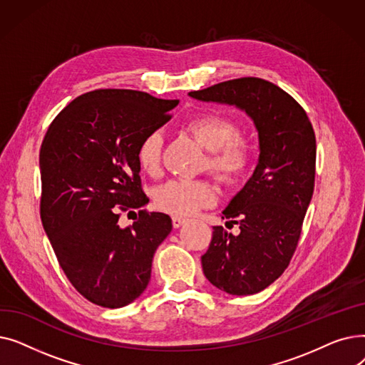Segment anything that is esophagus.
Wrapping results in <instances>:
<instances>
[{
    "mask_svg": "<svg viewBox=\"0 0 365 365\" xmlns=\"http://www.w3.org/2000/svg\"><path fill=\"white\" fill-rule=\"evenodd\" d=\"M186 222V219H183V217H179V216H175L173 217V227H180L183 223Z\"/></svg>",
    "mask_w": 365,
    "mask_h": 365,
    "instance_id": "34e87169",
    "label": "esophagus"
}]
</instances>
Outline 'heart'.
Wrapping results in <instances>:
<instances>
[{
    "label": "heart",
    "instance_id": "obj_1",
    "mask_svg": "<svg viewBox=\"0 0 365 365\" xmlns=\"http://www.w3.org/2000/svg\"><path fill=\"white\" fill-rule=\"evenodd\" d=\"M187 131L210 150L208 168L223 183L240 180L253 163V146L245 138L238 136V127L232 118L217 110H201L186 121ZM163 138L160 131H149L140 140L136 160L140 170L155 176L161 165ZM217 192L207 180H170L155 192V204L164 212L186 217L198 210L215 204Z\"/></svg>",
    "mask_w": 365,
    "mask_h": 365
}]
</instances>
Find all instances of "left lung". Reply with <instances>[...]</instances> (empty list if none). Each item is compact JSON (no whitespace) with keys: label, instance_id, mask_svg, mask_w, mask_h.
Masks as SVG:
<instances>
[{"label":"left lung","instance_id":"8db88e82","mask_svg":"<svg viewBox=\"0 0 365 365\" xmlns=\"http://www.w3.org/2000/svg\"><path fill=\"white\" fill-rule=\"evenodd\" d=\"M189 96L235 105L259 130L260 160L255 175L222 213L227 226H240V234L215 226L201 256L202 271L217 289L234 296L259 293L287 269L300 240L315 185L314 127L289 93L256 76L223 81Z\"/></svg>","mask_w":365,"mask_h":365}]
</instances>
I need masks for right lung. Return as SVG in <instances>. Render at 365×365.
<instances>
[{
  "label": "right lung",
  "mask_w": 365,
  "mask_h": 365,
  "mask_svg": "<svg viewBox=\"0 0 365 365\" xmlns=\"http://www.w3.org/2000/svg\"><path fill=\"white\" fill-rule=\"evenodd\" d=\"M179 101L124 88L81 94L50 124L40 152L44 231L66 278L88 302L115 309L136 300L152 259L171 231L164 213L142 208L136 150ZM138 210L121 228L123 212Z\"/></svg>",
  "instance_id": "obj_1"
}]
</instances>
